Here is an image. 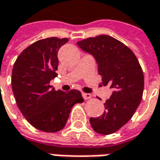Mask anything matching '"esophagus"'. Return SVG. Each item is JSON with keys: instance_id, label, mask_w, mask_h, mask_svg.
I'll list each match as a JSON object with an SVG mask.
<instances>
[{"instance_id": "34e87169", "label": "esophagus", "mask_w": 160, "mask_h": 160, "mask_svg": "<svg viewBox=\"0 0 160 160\" xmlns=\"http://www.w3.org/2000/svg\"><path fill=\"white\" fill-rule=\"evenodd\" d=\"M82 95H83V98L85 101H86V100H89V99L92 98V94H91V93H85V92H83Z\"/></svg>"}]
</instances>
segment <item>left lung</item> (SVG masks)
<instances>
[{
    "instance_id": "8db88e82",
    "label": "left lung",
    "mask_w": 160,
    "mask_h": 160,
    "mask_svg": "<svg viewBox=\"0 0 160 160\" xmlns=\"http://www.w3.org/2000/svg\"><path fill=\"white\" fill-rule=\"evenodd\" d=\"M77 45L95 58L102 84L113 90L104 103V113L91 118L90 124L98 133H113L132 118L141 103L144 87L142 69L134 53L109 35L90 37Z\"/></svg>"
}]
</instances>
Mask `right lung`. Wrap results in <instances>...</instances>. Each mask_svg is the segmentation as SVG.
Returning <instances> with one entry per match:
<instances>
[{
  "instance_id": "obj_1",
  "label": "right lung",
  "mask_w": 160,
  "mask_h": 160,
  "mask_svg": "<svg viewBox=\"0 0 160 160\" xmlns=\"http://www.w3.org/2000/svg\"><path fill=\"white\" fill-rule=\"evenodd\" d=\"M68 38L39 40L25 49L12 69L11 85L17 105L36 129L55 132L64 128L71 108L83 102L77 90L55 91L50 82L58 70V52Z\"/></svg>"
}]
</instances>
